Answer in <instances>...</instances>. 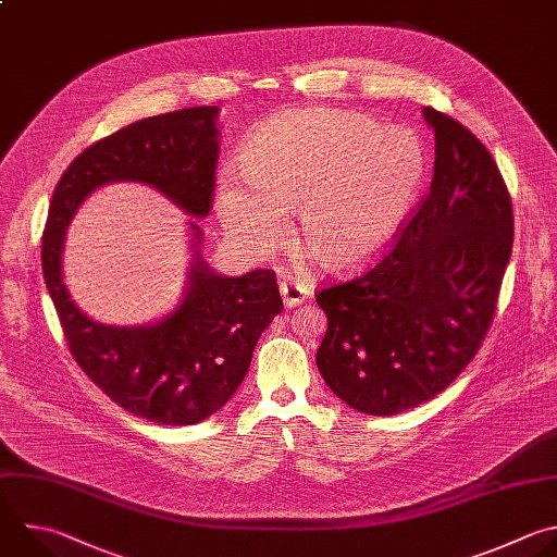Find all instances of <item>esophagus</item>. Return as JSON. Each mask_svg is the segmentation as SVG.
I'll return each instance as SVG.
<instances>
[{"label": "esophagus", "instance_id": "obj_1", "mask_svg": "<svg viewBox=\"0 0 557 557\" xmlns=\"http://www.w3.org/2000/svg\"><path fill=\"white\" fill-rule=\"evenodd\" d=\"M280 295H282L286 308H295V306H299V304L306 299L308 290H306L301 284H297V282H286V280H284V282L280 284Z\"/></svg>", "mask_w": 557, "mask_h": 557}]
</instances>
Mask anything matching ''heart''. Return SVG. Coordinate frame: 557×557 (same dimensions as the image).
I'll list each match as a JSON object with an SVG mask.
<instances>
[{"label": "heart", "instance_id": "obj_1", "mask_svg": "<svg viewBox=\"0 0 557 557\" xmlns=\"http://www.w3.org/2000/svg\"><path fill=\"white\" fill-rule=\"evenodd\" d=\"M243 174L221 170L214 208L225 236L264 256L286 234V210L299 206L297 234L327 271L372 262L405 225L429 172L418 133L336 109L275 115L247 137Z\"/></svg>", "mask_w": 557, "mask_h": 557}]
</instances>
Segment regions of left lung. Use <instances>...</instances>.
I'll list each match as a JSON object with an SVG mask.
<instances>
[{"instance_id": "obj_1", "label": "left lung", "mask_w": 557, "mask_h": 557, "mask_svg": "<svg viewBox=\"0 0 557 557\" xmlns=\"http://www.w3.org/2000/svg\"><path fill=\"white\" fill-rule=\"evenodd\" d=\"M422 115L435 133L429 197L372 271L317 293L327 317L319 372L369 416L416 409L463 372L511 253V199L490 150L450 115Z\"/></svg>"}]
</instances>
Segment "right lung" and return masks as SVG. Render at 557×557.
Instances as JSON below:
<instances>
[{
    "label": "right lung",
    "instance_id": "add662e5",
    "mask_svg": "<svg viewBox=\"0 0 557 557\" xmlns=\"http://www.w3.org/2000/svg\"><path fill=\"white\" fill-rule=\"evenodd\" d=\"M219 107L152 115L83 150L57 183L41 262L70 351L124 411L161 426H190L223 409L247 376L260 334L282 312L273 271L238 277L203 258V232L188 221L193 262L181 301L144 325H109L85 314L63 282L65 234L78 208L109 183H144L183 214L212 210Z\"/></svg>",
    "mask_w": 557,
    "mask_h": 557
}]
</instances>
